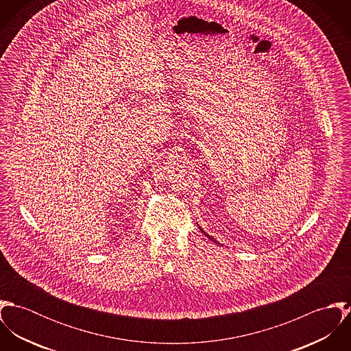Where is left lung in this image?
I'll return each mask as SVG.
<instances>
[{
    "label": "left lung",
    "instance_id": "1",
    "mask_svg": "<svg viewBox=\"0 0 351 351\" xmlns=\"http://www.w3.org/2000/svg\"><path fill=\"white\" fill-rule=\"evenodd\" d=\"M201 231H202V232H204V234H205V237H206V238H208V239H210V241H213V242H216V241H215V239H213V238H212V237H210V235H208V234H206V232H205V231H204V230H202V228H200Z\"/></svg>",
    "mask_w": 351,
    "mask_h": 351
}]
</instances>
